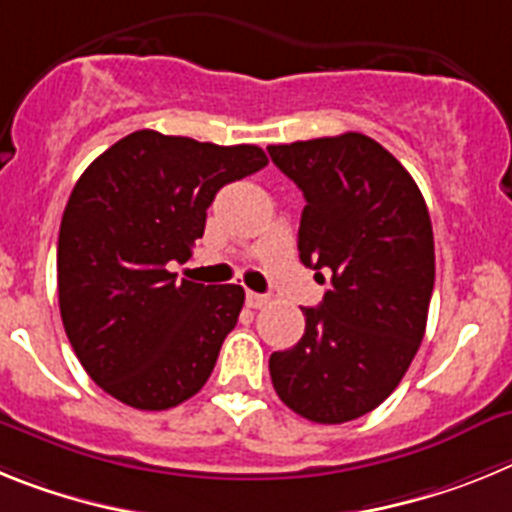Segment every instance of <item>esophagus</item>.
<instances>
[{"instance_id": "esophagus-1", "label": "esophagus", "mask_w": 512, "mask_h": 512, "mask_svg": "<svg viewBox=\"0 0 512 512\" xmlns=\"http://www.w3.org/2000/svg\"><path fill=\"white\" fill-rule=\"evenodd\" d=\"M268 296L265 293H257V291H247V304L252 306V309H260V306L268 304Z\"/></svg>"}]
</instances>
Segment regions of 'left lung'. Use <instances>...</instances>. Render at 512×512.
Returning <instances> with one entry per match:
<instances>
[{
	"label": "left lung",
	"mask_w": 512,
	"mask_h": 512,
	"mask_svg": "<svg viewBox=\"0 0 512 512\" xmlns=\"http://www.w3.org/2000/svg\"><path fill=\"white\" fill-rule=\"evenodd\" d=\"M304 193L299 257L330 288L306 330L270 355L296 415L340 425L376 410L420 348L435 283L430 213L412 175L363 133L268 146Z\"/></svg>",
	"instance_id": "8db88e82"
}]
</instances>
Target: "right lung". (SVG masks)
<instances>
[{
  "label": "right lung",
  "mask_w": 512,
  "mask_h": 512,
  "mask_svg": "<svg viewBox=\"0 0 512 512\" xmlns=\"http://www.w3.org/2000/svg\"><path fill=\"white\" fill-rule=\"evenodd\" d=\"M260 146L136 131L82 172L59 231V309L90 379L136 410L203 389L244 288L177 281L224 185L262 170Z\"/></svg>",
  "instance_id": "add662e5"
}]
</instances>
